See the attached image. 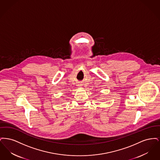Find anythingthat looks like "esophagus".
I'll return each mask as SVG.
<instances>
[{"label":"esophagus","instance_id":"esophagus-1","mask_svg":"<svg viewBox=\"0 0 160 160\" xmlns=\"http://www.w3.org/2000/svg\"><path fill=\"white\" fill-rule=\"evenodd\" d=\"M78 86H82V85H81V84H78Z\"/></svg>","mask_w":160,"mask_h":160}]
</instances>
